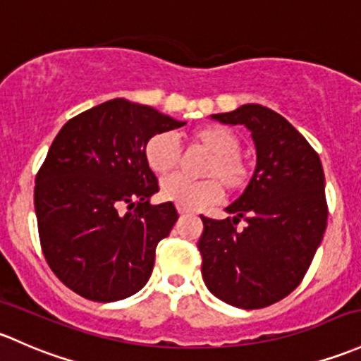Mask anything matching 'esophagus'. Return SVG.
Listing matches in <instances>:
<instances>
[{
	"label": "esophagus",
	"instance_id": "obj_1",
	"mask_svg": "<svg viewBox=\"0 0 361 361\" xmlns=\"http://www.w3.org/2000/svg\"><path fill=\"white\" fill-rule=\"evenodd\" d=\"M178 212H180L181 216H185V214H190V211H188V209H185V207H181V206H178Z\"/></svg>",
	"mask_w": 361,
	"mask_h": 361
}]
</instances>
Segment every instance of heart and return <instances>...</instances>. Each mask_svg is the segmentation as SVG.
Instances as JSON below:
<instances>
[{
    "label": "heart",
    "mask_w": 361,
    "mask_h": 361,
    "mask_svg": "<svg viewBox=\"0 0 361 361\" xmlns=\"http://www.w3.org/2000/svg\"><path fill=\"white\" fill-rule=\"evenodd\" d=\"M190 140L206 150L207 159L202 166L204 180L192 181L173 174L161 181V197L185 209H197L216 202L223 190L240 192L247 185L249 166L240 157V140L230 128L223 124H206L190 133ZM147 166L155 174H166L176 168L180 147L171 133H157L150 136L143 149Z\"/></svg>",
    "instance_id": "1"
}]
</instances>
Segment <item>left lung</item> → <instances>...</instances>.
<instances>
[{"mask_svg":"<svg viewBox=\"0 0 361 361\" xmlns=\"http://www.w3.org/2000/svg\"><path fill=\"white\" fill-rule=\"evenodd\" d=\"M211 119L247 128L256 169L225 209L231 218L200 216L202 279L226 305L264 308L301 283L322 244L329 216L324 168L305 136L271 109L247 104ZM240 219L244 229L236 226Z\"/></svg>","mask_w":361,"mask_h":361,"instance_id":"left-lung-1","label":"left lung"}]
</instances>
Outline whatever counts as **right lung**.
Masks as SVG:
<instances>
[{
	"label": "right lung",
	"instance_id": "add662e5",
	"mask_svg": "<svg viewBox=\"0 0 361 361\" xmlns=\"http://www.w3.org/2000/svg\"><path fill=\"white\" fill-rule=\"evenodd\" d=\"M185 124L114 98L72 117L55 136L36 176L34 209L44 257L75 294L112 302L149 282L155 247L178 212L173 202H149L159 187L143 149L150 136Z\"/></svg>",
	"mask_w": 361,
	"mask_h": 361
}]
</instances>
